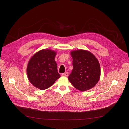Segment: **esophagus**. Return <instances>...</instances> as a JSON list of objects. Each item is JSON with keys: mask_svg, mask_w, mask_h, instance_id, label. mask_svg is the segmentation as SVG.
<instances>
[{"mask_svg": "<svg viewBox=\"0 0 129 129\" xmlns=\"http://www.w3.org/2000/svg\"><path fill=\"white\" fill-rule=\"evenodd\" d=\"M63 76H65V77H67V76H68V72H65L64 73H63V74L62 75Z\"/></svg>", "mask_w": 129, "mask_h": 129, "instance_id": "1", "label": "esophagus"}]
</instances>
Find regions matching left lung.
<instances>
[{
    "instance_id": "1",
    "label": "left lung",
    "mask_w": 129,
    "mask_h": 129,
    "mask_svg": "<svg viewBox=\"0 0 129 129\" xmlns=\"http://www.w3.org/2000/svg\"><path fill=\"white\" fill-rule=\"evenodd\" d=\"M73 70L68 77L70 82L80 91H86L96 85L100 78L101 69L97 58L90 51L78 49L70 52Z\"/></svg>"
}]
</instances>
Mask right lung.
<instances>
[{
	"label": "right lung",
	"instance_id": "obj_1",
	"mask_svg": "<svg viewBox=\"0 0 129 129\" xmlns=\"http://www.w3.org/2000/svg\"><path fill=\"white\" fill-rule=\"evenodd\" d=\"M57 52L43 49L34 54L27 68L28 78L31 85L41 90L48 88L61 76L54 58Z\"/></svg>",
	"mask_w": 129,
	"mask_h": 129
}]
</instances>
